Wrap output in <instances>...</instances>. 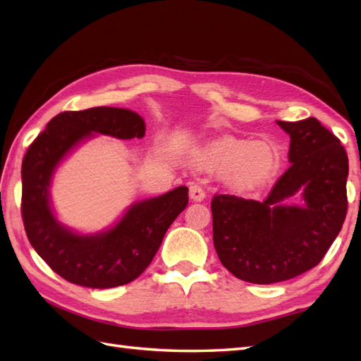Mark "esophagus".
<instances>
[{
	"label": "esophagus",
	"instance_id": "34e87169",
	"mask_svg": "<svg viewBox=\"0 0 361 361\" xmlns=\"http://www.w3.org/2000/svg\"><path fill=\"white\" fill-rule=\"evenodd\" d=\"M189 197H190V200H194V202H203L206 198V192H204V189L198 185V183H190Z\"/></svg>",
	"mask_w": 361,
	"mask_h": 361
}]
</instances>
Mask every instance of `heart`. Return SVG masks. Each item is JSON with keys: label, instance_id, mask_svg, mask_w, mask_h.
<instances>
[{"label": "heart", "instance_id": "obj_1", "mask_svg": "<svg viewBox=\"0 0 361 361\" xmlns=\"http://www.w3.org/2000/svg\"><path fill=\"white\" fill-rule=\"evenodd\" d=\"M203 171L224 172L229 188L247 190L264 185L279 167V155L267 141H221L197 158Z\"/></svg>", "mask_w": 361, "mask_h": 361}]
</instances>
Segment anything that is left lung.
Returning a JSON list of instances; mask_svg holds the SVG:
<instances>
[{"label": "left lung", "mask_w": 361, "mask_h": 361, "mask_svg": "<svg viewBox=\"0 0 361 361\" xmlns=\"http://www.w3.org/2000/svg\"><path fill=\"white\" fill-rule=\"evenodd\" d=\"M290 136V167L264 202L212 198V235L220 262L235 278L273 283L318 265L348 212V153L315 118L276 121ZM299 195L301 205H287Z\"/></svg>", "instance_id": "left-lung-1"}]
</instances>
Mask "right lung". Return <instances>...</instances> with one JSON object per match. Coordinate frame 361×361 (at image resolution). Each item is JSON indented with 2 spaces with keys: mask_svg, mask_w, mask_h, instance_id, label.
<instances>
[{
  "mask_svg": "<svg viewBox=\"0 0 361 361\" xmlns=\"http://www.w3.org/2000/svg\"><path fill=\"white\" fill-rule=\"evenodd\" d=\"M105 135L133 140L145 135L140 114L116 106L65 111L30 144L21 166V212L27 239L54 271L90 288L135 281L155 257L172 221L188 206V188L132 203L121 219L96 233H79L57 219L51 186L60 164L88 140Z\"/></svg>",
  "mask_w": 361,
  "mask_h": 361,
  "instance_id": "1",
  "label": "right lung"
}]
</instances>
